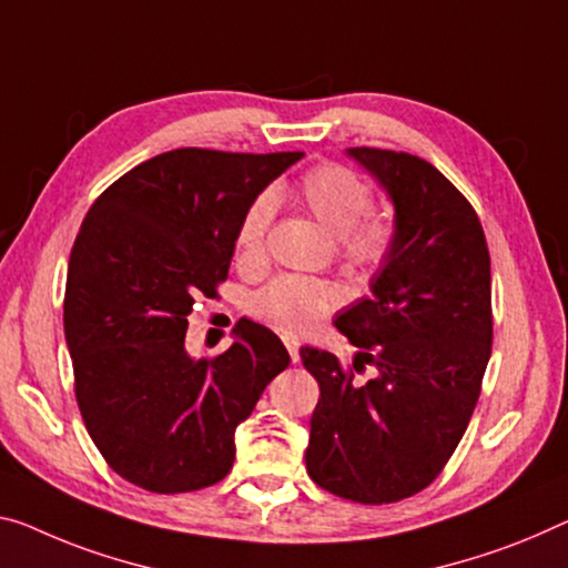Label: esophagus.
I'll return each instance as SVG.
<instances>
[{
  "label": "esophagus",
  "mask_w": 568,
  "mask_h": 568,
  "mask_svg": "<svg viewBox=\"0 0 568 568\" xmlns=\"http://www.w3.org/2000/svg\"><path fill=\"white\" fill-rule=\"evenodd\" d=\"M282 343H284V347H286V353H290V357H292V361L296 363V361H300V337H296V335H282Z\"/></svg>",
  "instance_id": "obj_1"
}]
</instances>
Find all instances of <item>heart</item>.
I'll return each mask as SVG.
<instances>
[{"instance_id":"1","label":"heart","mask_w":568,"mask_h":568,"mask_svg":"<svg viewBox=\"0 0 568 568\" xmlns=\"http://www.w3.org/2000/svg\"><path fill=\"white\" fill-rule=\"evenodd\" d=\"M294 197L327 233L337 235V251L347 272L368 276L386 264L398 239V221L388 211H373V187L339 162H322L302 174ZM276 213L272 193H258L235 225V258L243 266L264 261L266 235ZM345 294L325 278L282 274L251 296V312L282 333H310L343 304Z\"/></svg>"}]
</instances>
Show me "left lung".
<instances>
[{"label": "left lung", "mask_w": 568, "mask_h": 568, "mask_svg": "<svg viewBox=\"0 0 568 568\" xmlns=\"http://www.w3.org/2000/svg\"><path fill=\"white\" fill-rule=\"evenodd\" d=\"M396 205L398 239L335 327L353 365L302 347L320 383L307 473L322 490L363 505L429 487L455 455L493 353L490 251L469 200L422 156L353 146ZM373 364L371 382L354 373Z\"/></svg>", "instance_id": "obj_1"}]
</instances>
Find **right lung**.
Segmentation results:
<instances>
[{
	"label": "right lung",
	"instance_id": "right-lung-1",
	"mask_svg": "<svg viewBox=\"0 0 568 568\" xmlns=\"http://www.w3.org/2000/svg\"><path fill=\"white\" fill-rule=\"evenodd\" d=\"M302 152L182 146L95 197L75 235L63 302L75 400L113 473L174 495L231 473L235 426L286 365L272 329L241 320L215 357L185 351L187 317L229 278L241 213Z\"/></svg>",
	"mask_w": 568,
	"mask_h": 568
}]
</instances>
